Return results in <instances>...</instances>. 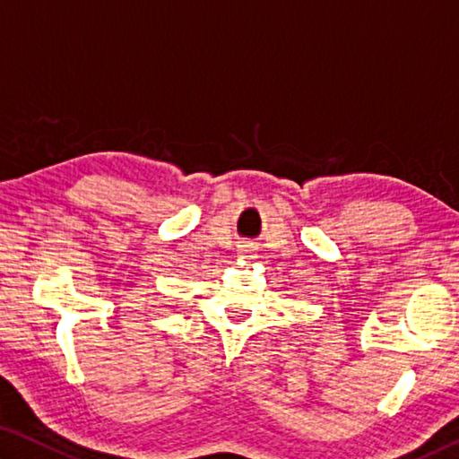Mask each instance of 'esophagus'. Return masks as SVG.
<instances>
[{
	"mask_svg": "<svg viewBox=\"0 0 459 459\" xmlns=\"http://www.w3.org/2000/svg\"><path fill=\"white\" fill-rule=\"evenodd\" d=\"M240 255H243V259H248V257H253V248H248V247H245L243 251H240Z\"/></svg>",
	"mask_w": 459,
	"mask_h": 459,
	"instance_id": "34e87169",
	"label": "esophagus"
}]
</instances>
